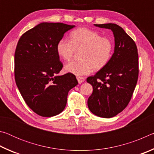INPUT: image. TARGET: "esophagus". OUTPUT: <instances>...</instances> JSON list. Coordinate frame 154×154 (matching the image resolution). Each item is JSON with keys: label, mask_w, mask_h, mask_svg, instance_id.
<instances>
[{"label": "esophagus", "mask_w": 154, "mask_h": 154, "mask_svg": "<svg viewBox=\"0 0 154 154\" xmlns=\"http://www.w3.org/2000/svg\"><path fill=\"white\" fill-rule=\"evenodd\" d=\"M77 79L79 83H82L85 81V78L82 77H77Z\"/></svg>", "instance_id": "obj_1"}]
</instances>
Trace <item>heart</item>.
Masks as SVG:
<instances>
[{
    "label": "heart",
    "mask_w": 154,
    "mask_h": 154,
    "mask_svg": "<svg viewBox=\"0 0 154 154\" xmlns=\"http://www.w3.org/2000/svg\"><path fill=\"white\" fill-rule=\"evenodd\" d=\"M71 40L61 38L57 44V52L64 60H69L76 50L81 51L80 61L72 60L64 66L65 71L77 76L100 71L110 61L113 52L111 38L86 28H79L70 34Z\"/></svg>",
    "instance_id": "b5f03b06"
}]
</instances>
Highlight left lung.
<instances>
[{
  "label": "left lung",
  "instance_id": "obj_1",
  "mask_svg": "<svg viewBox=\"0 0 154 154\" xmlns=\"http://www.w3.org/2000/svg\"><path fill=\"white\" fill-rule=\"evenodd\" d=\"M112 30L115 38L114 53L106 66L87 78L93 87L88 100V108L96 116L110 118L128 105L139 76V56L133 39L116 24H94Z\"/></svg>",
  "mask_w": 154,
  "mask_h": 154
}]
</instances>
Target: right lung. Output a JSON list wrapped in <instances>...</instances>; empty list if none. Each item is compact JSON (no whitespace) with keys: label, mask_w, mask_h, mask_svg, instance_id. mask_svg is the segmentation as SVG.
<instances>
[{"label":"right lung","mask_w":154,"mask_h":154,"mask_svg":"<svg viewBox=\"0 0 154 154\" xmlns=\"http://www.w3.org/2000/svg\"><path fill=\"white\" fill-rule=\"evenodd\" d=\"M74 25L43 22L23 34L15 51V79L27 105L42 117L56 116L64 110L69 90L78 84L68 72L57 75L63 64L57 44Z\"/></svg>","instance_id":"obj_1"}]
</instances>
